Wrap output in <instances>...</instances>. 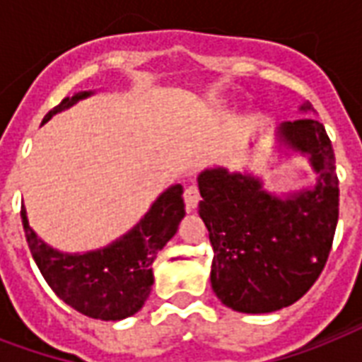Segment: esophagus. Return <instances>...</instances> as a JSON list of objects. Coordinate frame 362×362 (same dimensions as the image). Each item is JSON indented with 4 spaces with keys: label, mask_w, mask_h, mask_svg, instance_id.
Instances as JSON below:
<instances>
[{
    "label": "esophagus",
    "mask_w": 362,
    "mask_h": 362,
    "mask_svg": "<svg viewBox=\"0 0 362 362\" xmlns=\"http://www.w3.org/2000/svg\"><path fill=\"white\" fill-rule=\"evenodd\" d=\"M198 202H200V190H198V187H194V185H190V187H187V190H185V204H187V209L192 211V209L198 206Z\"/></svg>",
    "instance_id": "1"
}]
</instances>
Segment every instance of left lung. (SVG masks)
Returning a JSON list of instances; mask_svg holds the SVG:
<instances>
[{
    "label": "left lung",
    "instance_id": "1",
    "mask_svg": "<svg viewBox=\"0 0 362 362\" xmlns=\"http://www.w3.org/2000/svg\"><path fill=\"white\" fill-rule=\"evenodd\" d=\"M298 111L315 115L310 102ZM276 151L279 158L306 156L315 183L272 192L249 170L215 166L198 175V213L215 253L211 288L234 312L270 313L295 304L323 272L334 238L340 189L325 126L313 117L283 122Z\"/></svg>",
    "mask_w": 362,
    "mask_h": 362
}]
</instances>
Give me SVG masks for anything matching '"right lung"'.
I'll return each instance as SVG.
<instances>
[{
    "label": "right lung",
    "mask_w": 362,
    "mask_h": 362,
    "mask_svg": "<svg viewBox=\"0 0 362 362\" xmlns=\"http://www.w3.org/2000/svg\"><path fill=\"white\" fill-rule=\"evenodd\" d=\"M92 94L94 90H83L64 98L45 115L43 124ZM21 217L33 260L58 298L86 317L120 321L139 312L149 298L155 283L153 262L175 236L185 217L183 187L172 185L126 234L105 247L85 253H64L50 247L30 226L24 206Z\"/></svg>",
    "instance_id": "right-lung-1"
}]
</instances>
